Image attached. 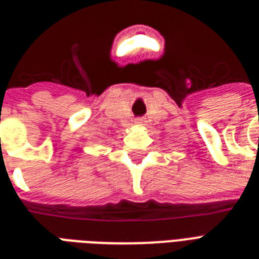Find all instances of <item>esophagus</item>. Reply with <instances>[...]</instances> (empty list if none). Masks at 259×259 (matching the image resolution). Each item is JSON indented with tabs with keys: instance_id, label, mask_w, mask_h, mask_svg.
<instances>
[{
	"instance_id": "obj_1",
	"label": "esophagus",
	"mask_w": 259,
	"mask_h": 259,
	"mask_svg": "<svg viewBox=\"0 0 259 259\" xmlns=\"http://www.w3.org/2000/svg\"><path fill=\"white\" fill-rule=\"evenodd\" d=\"M136 123H144V119L140 118V119H137V122Z\"/></svg>"
}]
</instances>
